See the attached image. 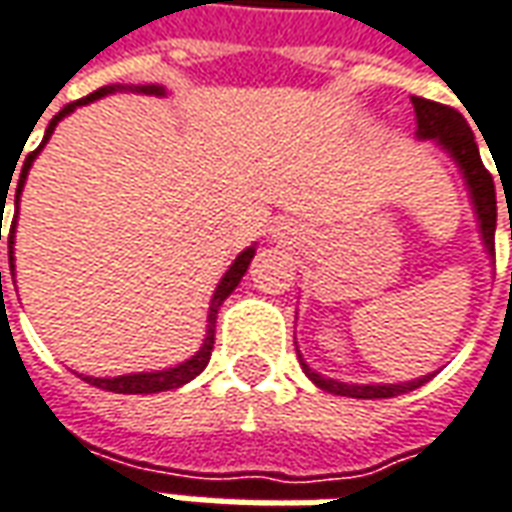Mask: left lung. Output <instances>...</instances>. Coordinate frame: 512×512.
<instances>
[{
	"label": "left lung",
	"instance_id": "left-lung-1",
	"mask_svg": "<svg viewBox=\"0 0 512 512\" xmlns=\"http://www.w3.org/2000/svg\"><path fill=\"white\" fill-rule=\"evenodd\" d=\"M412 106H415V123L417 139H431L440 151H446L451 156V162L460 168L462 182L468 190V198L474 204L476 224H479V238L485 246V255L493 260V235H496V187H493V176H490L485 165H482V156H479V145H476L474 131L468 120L462 117L457 109H448L443 103H431L426 97H412ZM297 344V342H294ZM297 356H300L302 373L314 381L316 387L325 389L330 395H344V398H361V401H375V398H395L403 392H412V389L423 387L426 381L434 378V373L415 378V381H401V384H347L339 378H328V375L316 373L314 367L302 358L300 347H297Z\"/></svg>",
	"mask_w": 512,
	"mask_h": 512
}]
</instances>
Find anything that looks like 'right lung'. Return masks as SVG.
Listing matches in <instances>:
<instances>
[{"label": "right lung", "mask_w": 512, "mask_h": 512, "mask_svg": "<svg viewBox=\"0 0 512 512\" xmlns=\"http://www.w3.org/2000/svg\"><path fill=\"white\" fill-rule=\"evenodd\" d=\"M114 92H137V95H154V97L168 95V89H165V86H159V83H145V86H123V83H114V86H103V89H97V92H92V95L75 100V103H66L64 109L52 117L50 125H47V131H44L41 145H38L36 151L24 159L22 176H19V187H16V212H13V224H10V238H8L10 271H13V243H16V221H19V198H22L24 182H27V173H30V168H33L36 156L41 154V148L50 142L55 125L61 123L64 117H69V114L78 109V106H89V103H95V100H100V97H106V95H114ZM2 204H8L5 190H2ZM0 212H5V207H2ZM0 241H2V235H0ZM255 252H257L255 243H252V246H246L241 255L232 260V266H229L227 274L221 277V283L215 285V291H212V300H210V311H207V333H204V342H201V347H198L193 356L184 358L182 364H173V367H165V370H154V373H128V375H117V378H95V375H83V381L97 389L120 392V395H151V392H168V389H179L184 387V384H190V381H193L196 375L204 373V367L210 364L212 344H215V319H218V308H221L229 294L238 288V283L243 280V274H246V269H249V263H252ZM0 288H2V271H0Z\"/></svg>", "instance_id": "1"}]
</instances>
